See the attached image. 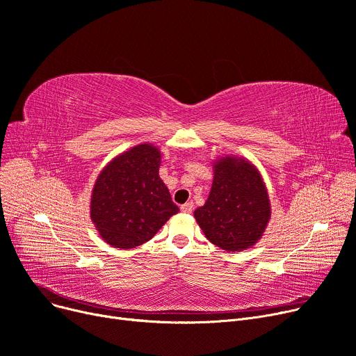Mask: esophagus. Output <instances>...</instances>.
I'll use <instances>...</instances> for the list:
<instances>
[{
  "mask_svg": "<svg viewBox=\"0 0 356 356\" xmlns=\"http://www.w3.org/2000/svg\"><path fill=\"white\" fill-rule=\"evenodd\" d=\"M181 211L182 213H193L194 211V202L193 201H188L184 205H181Z\"/></svg>",
  "mask_w": 356,
  "mask_h": 356,
  "instance_id": "obj_1",
  "label": "esophagus"
}]
</instances>
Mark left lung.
Returning a JSON list of instances; mask_svg holds the SVG:
<instances>
[{"instance_id":"obj_1","label":"left lung","mask_w":356,"mask_h":356,"mask_svg":"<svg viewBox=\"0 0 356 356\" xmlns=\"http://www.w3.org/2000/svg\"><path fill=\"white\" fill-rule=\"evenodd\" d=\"M194 216L217 247L227 252L252 247L270 218L268 195L257 170L244 159L217 161L210 195Z\"/></svg>"}]
</instances>
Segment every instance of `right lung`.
I'll use <instances>...</instances> for the list:
<instances>
[{"label":"right lung","mask_w":356,"mask_h":356,"mask_svg":"<svg viewBox=\"0 0 356 356\" xmlns=\"http://www.w3.org/2000/svg\"><path fill=\"white\" fill-rule=\"evenodd\" d=\"M161 154L142 143L115 158L100 172L92 194L90 217L102 238L118 248L149 241L179 210L158 175Z\"/></svg>","instance_id":"add662e5"}]
</instances>
